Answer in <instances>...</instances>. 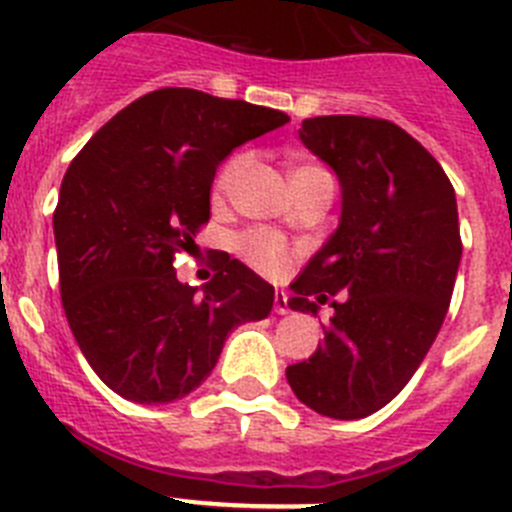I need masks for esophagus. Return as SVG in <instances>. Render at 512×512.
I'll return each mask as SVG.
<instances>
[{"label":"esophagus","instance_id":"1","mask_svg":"<svg viewBox=\"0 0 512 512\" xmlns=\"http://www.w3.org/2000/svg\"><path fill=\"white\" fill-rule=\"evenodd\" d=\"M274 312H277V315H287L289 312L287 292H279L277 289V295H274Z\"/></svg>","mask_w":512,"mask_h":512}]
</instances>
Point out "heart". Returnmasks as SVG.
<instances>
[{
    "label": "heart",
    "mask_w": 512,
    "mask_h": 512,
    "mask_svg": "<svg viewBox=\"0 0 512 512\" xmlns=\"http://www.w3.org/2000/svg\"><path fill=\"white\" fill-rule=\"evenodd\" d=\"M248 166L246 153H235L223 164V169L217 171L215 179V197H225L230 194V189L235 187V182L241 179V174ZM328 174L323 166L315 164H300L292 169V182L295 179H305V176H318ZM235 251L241 253V259L248 266L264 274L269 279H282L289 269H292V261H295V248L289 246L287 238H282L279 233H271V230H248V233L238 235L235 238Z\"/></svg>",
    "instance_id": "heart-1"
}]
</instances>
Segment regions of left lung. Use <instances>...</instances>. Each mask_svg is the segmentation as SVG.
<instances>
[{
  "instance_id": "8db88e82",
  "label": "left lung",
  "mask_w": 512,
  "mask_h": 512,
  "mask_svg": "<svg viewBox=\"0 0 512 512\" xmlns=\"http://www.w3.org/2000/svg\"><path fill=\"white\" fill-rule=\"evenodd\" d=\"M300 140L338 174L343 210L289 307L341 302L287 382L315 413L356 420L400 395L441 330L461 259L456 194L436 158L382 117H310Z\"/></svg>"
}]
</instances>
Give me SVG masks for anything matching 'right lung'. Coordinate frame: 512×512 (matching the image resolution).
Returning <instances> with one entry per match:
<instances>
[{
  "instance_id": "add662e5",
  "label": "right lung",
  "mask_w": 512,
  "mask_h": 512,
  "mask_svg": "<svg viewBox=\"0 0 512 512\" xmlns=\"http://www.w3.org/2000/svg\"><path fill=\"white\" fill-rule=\"evenodd\" d=\"M284 122L271 107L166 87L104 122L71 161L53 212L63 312L125 400L187 397L230 330L271 312L274 287L238 259L220 256L200 295L176 279L174 259L210 220L220 161Z\"/></svg>"
}]
</instances>
